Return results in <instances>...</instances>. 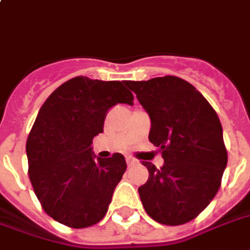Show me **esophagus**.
<instances>
[{"instance_id":"34e87169","label":"esophagus","mask_w":250,"mask_h":250,"mask_svg":"<svg viewBox=\"0 0 250 250\" xmlns=\"http://www.w3.org/2000/svg\"><path fill=\"white\" fill-rule=\"evenodd\" d=\"M125 162H127V164H128V166H135V164H136V159H134V158H131V156H125Z\"/></svg>"}]
</instances>
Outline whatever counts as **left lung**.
Wrapping results in <instances>:
<instances>
[{"label":"left lung","mask_w":250,"mask_h":250,"mask_svg":"<svg viewBox=\"0 0 250 250\" xmlns=\"http://www.w3.org/2000/svg\"><path fill=\"white\" fill-rule=\"evenodd\" d=\"M125 83L149 115L148 139L164 159L159 169L143 162L149 172L147 183L138 189L144 209L164 225L188 223L213 200L227 167L219 116L182 78L167 75Z\"/></svg>","instance_id":"1"}]
</instances>
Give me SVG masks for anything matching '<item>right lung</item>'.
<instances>
[{"label": "right lung", "instance_id": "obj_1", "mask_svg": "<svg viewBox=\"0 0 250 250\" xmlns=\"http://www.w3.org/2000/svg\"><path fill=\"white\" fill-rule=\"evenodd\" d=\"M125 82L87 77L64 82L42 104L27 136L34 193L50 217L70 228H87L104 217L127 168L122 153L101 159L91 148L107 111L134 104Z\"/></svg>", "mask_w": 250, "mask_h": 250}]
</instances>
